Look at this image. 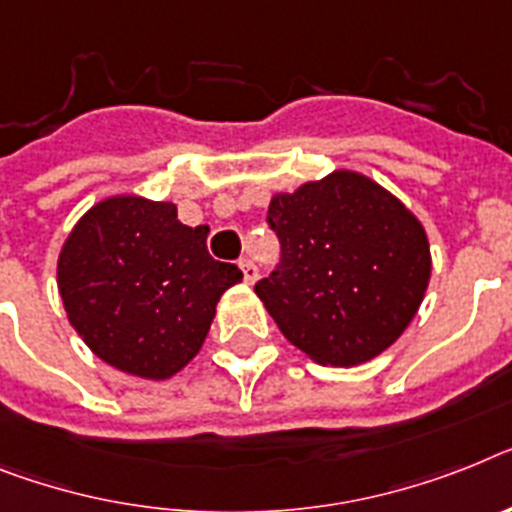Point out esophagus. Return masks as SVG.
<instances>
[{"mask_svg":"<svg viewBox=\"0 0 512 512\" xmlns=\"http://www.w3.org/2000/svg\"><path fill=\"white\" fill-rule=\"evenodd\" d=\"M239 268H242L244 281H247V283H255L257 276H260V270H257V265L252 263V260H247V257H244L242 263H239Z\"/></svg>","mask_w":512,"mask_h":512,"instance_id":"34e87169","label":"esophagus"}]
</instances>
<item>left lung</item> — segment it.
<instances>
[{"mask_svg":"<svg viewBox=\"0 0 512 512\" xmlns=\"http://www.w3.org/2000/svg\"><path fill=\"white\" fill-rule=\"evenodd\" d=\"M281 263L255 294L296 349L325 367H356L393 346L432 273L427 231L385 187L338 169L268 208Z\"/></svg>","mask_w":512,"mask_h":512,"instance_id":"obj_1","label":"left lung"}]
</instances>
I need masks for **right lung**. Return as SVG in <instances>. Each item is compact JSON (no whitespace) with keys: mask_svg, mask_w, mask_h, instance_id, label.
Returning <instances> with one entry per match:
<instances>
[{"mask_svg":"<svg viewBox=\"0 0 512 512\" xmlns=\"http://www.w3.org/2000/svg\"><path fill=\"white\" fill-rule=\"evenodd\" d=\"M208 231L174 203L114 195L64 239L57 283L64 312L98 359L143 380H169L203 349L223 291L242 270L218 263Z\"/></svg>","mask_w":512,"mask_h":512,"instance_id":"right-lung-1","label":"right lung"}]
</instances>
